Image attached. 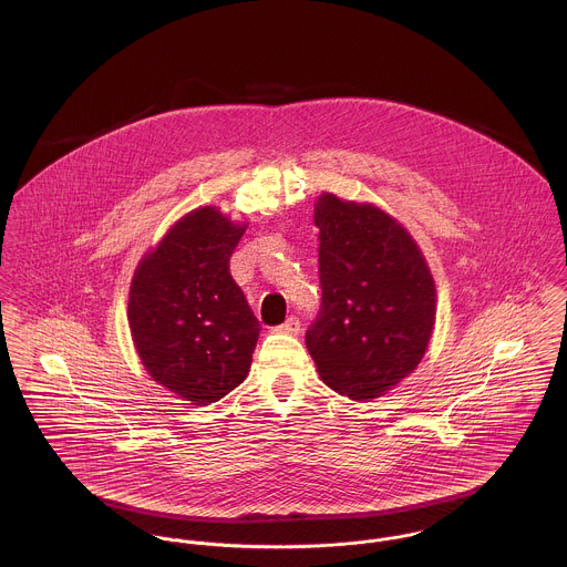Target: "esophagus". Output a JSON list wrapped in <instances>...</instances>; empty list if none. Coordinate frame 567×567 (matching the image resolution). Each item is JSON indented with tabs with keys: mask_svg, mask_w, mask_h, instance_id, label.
I'll use <instances>...</instances> for the list:
<instances>
[{
	"mask_svg": "<svg viewBox=\"0 0 567 567\" xmlns=\"http://www.w3.org/2000/svg\"><path fill=\"white\" fill-rule=\"evenodd\" d=\"M275 331H279V333H290V336H297V333L301 331V321H299L297 317H290L286 323H281L279 327H275Z\"/></svg>",
	"mask_w": 567,
	"mask_h": 567,
	"instance_id": "1",
	"label": "esophagus"
}]
</instances>
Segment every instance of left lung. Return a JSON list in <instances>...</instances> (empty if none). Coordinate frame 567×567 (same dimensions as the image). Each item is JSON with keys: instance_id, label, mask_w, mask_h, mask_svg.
Here are the masks:
<instances>
[{"instance_id": "obj_1", "label": "left lung", "mask_w": 567, "mask_h": 567, "mask_svg": "<svg viewBox=\"0 0 567 567\" xmlns=\"http://www.w3.org/2000/svg\"><path fill=\"white\" fill-rule=\"evenodd\" d=\"M315 223L323 297L306 344L329 389L369 402L421 362L436 315L434 279L404 227L369 203L323 194Z\"/></svg>"}]
</instances>
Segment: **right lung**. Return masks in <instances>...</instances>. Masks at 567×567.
<instances>
[{
  "label": "right lung",
  "mask_w": 567,
  "mask_h": 567,
  "mask_svg": "<svg viewBox=\"0 0 567 567\" xmlns=\"http://www.w3.org/2000/svg\"><path fill=\"white\" fill-rule=\"evenodd\" d=\"M246 225L216 207L183 216L140 261L128 324L142 364L167 391L209 405L240 386L259 321L229 272Z\"/></svg>",
  "instance_id": "add662e5"
}]
</instances>
